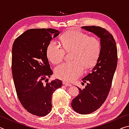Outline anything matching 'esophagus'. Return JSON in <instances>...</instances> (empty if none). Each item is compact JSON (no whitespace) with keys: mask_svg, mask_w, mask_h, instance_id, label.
<instances>
[{"mask_svg":"<svg viewBox=\"0 0 129 129\" xmlns=\"http://www.w3.org/2000/svg\"><path fill=\"white\" fill-rule=\"evenodd\" d=\"M63 84L65 86H72V84H69V83L67 82L66 81H63Z\"/></svg>","mask_w":129,"mask_h":129,"instance_id":"obj_1","label":"esophagus"}]
</instances>
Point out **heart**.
<instances>
[{"instance_id": "1", "label": "heart", "mask_w": 129, "mask_h": 129, "mask_svg": "<svg viewBox=\"0 0 129 129\" xmlns=\"http://www.w3.org/2000/svg\"><path fill=\"white\" fill-rule=\"evenodd\" d=\"M61 42L65 51H72V61L63 63L56 68L54 73L59 79L72 81L82 75L83 68H91L97 62L101 49V41L97 37L71 30L61 36ZM47 54L50 61L57 64L62 60L65 52L56 41H52L47 47Z\"/></svg>"}]
</instances>
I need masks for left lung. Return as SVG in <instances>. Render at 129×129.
I'll return each mask as SVG.
<instances>
[{"label":"left lung","mask_w":129,"mask_h":129,"mask_svg":"<svg viewBox=\"0 0 129 129\" xmlns=\"http://www.w3.org/2000/svg\"><path fill=\"white\" fill-rule=\"evenodd\" d=\"M83 29L92 32L100 39L101 49L97 63L90 73L83 78L85 88L79 89V94L71 106L76 112L88 114L97 110L105 101L117 65V49L112 35L100 27L84 26Z\"/></svg>","instance_id":"left-lung-1"}]
</instances>
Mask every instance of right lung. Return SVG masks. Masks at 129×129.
Returning <instances> with one entry per match:
<instances>
[{
  "label": "right lung",
  "mask_w": 129,
  "mask_h": 129,
  "mask_svg": "<svg viewBox=\"0 0 129 129\" xmlns=\"http://www.w3.org/2000/svg\"><path fill=\"white\" fill-rule=\"evenodd\" d=\"M60 31L52 28L27 30L13 43L12 73L18 99L30 114L43 117L52 110V96L62 86L58 79L48 81L53 72L47 49Z\"/></svg>",
  "instance_id": "right-lung-1"
}]
</instances>
